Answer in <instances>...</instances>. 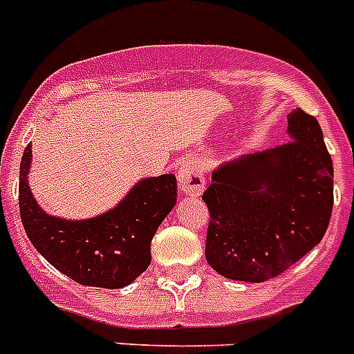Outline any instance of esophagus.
I'll return each mask as SVG.
<instances>
[{
	"label": "esophagus",
	"instance_id": "1",
	"mask_svg": "<svg viewBox=\"0 0 354 354\" xmlns=\"http://www.w3.org/2000/svg\"><path fill=\"white\" fill-rule=\"evenodd\" d=\"M178 183L185 194L189 196H200L205 189V176H203L202 165L189 158L182 163V167L178 169Z\"/></svg>",
	"mask_w": 354,
	"mask_h": 354
}]
</instances>
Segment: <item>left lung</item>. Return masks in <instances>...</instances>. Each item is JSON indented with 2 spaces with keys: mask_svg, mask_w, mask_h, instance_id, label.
Masks as SVG:
<instances>
[{
  "mask_svg": "<svg viewBox=\"0 0 354 354\" xmlns=\"http://www.w3.org/2000/svg\"><path fill=\"white\" fill-rule=\"evenodd\" d=\"M289 142L222 163L203 192L205 258L222 277L260 283L324 238L333 211V162L317 118L287 116Z\"/></svg>",
  "mask_w": 354,
  "mask_h": 354,
  "instance_id": "obj_1",
  "label": "left lung"
}]
</instances>
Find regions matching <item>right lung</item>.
<instances>
[{
	"label": "right lung",
	"mask_w": 354,
	"mask_h": 354,
	"mask_svg": "<svg viewBox=\"0 0 354 354\" xmlns=\"http://www.w3.org/2000/svg\"><path fill=\"white\" fill-rule=\"evenodd\" d=\"M32 145L19 165V214L28 240L59 272L82 286L120 289L151 263V242L176 205L174 174L143 178L103 214L85 220L50 216L28 187Z\"/></svg>",
	"instance_id": "1"
}]
</instances>
